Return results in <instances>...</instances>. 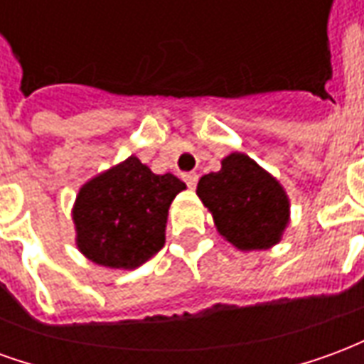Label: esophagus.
I'll list each match as a JSON object with an SVG mask.
<instances>
[{"label": "esophagus", "mask_w": 364, "mask_h": 364, "mask_svg": "<svg viewBox=\"0 0 364 364\" xmlns=\"http://www.w3.org/2000/svg\"><path fill=\"white\" fill-rule=\"evenodd\" d=\"M183 181L187 183V187H189V189H195V187H197V181H198V175L197 173H185L183 175Z\"/></svg>", "instance_id": "obj_1"}]
</instances>
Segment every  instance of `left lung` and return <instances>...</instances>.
I'll list each match as a JSON object with an SVG mask.
<instances>
[{
  "label": "left lung",
  "instance_id": "obj_1",
  "mask_svg": "<svg viewBox=\"0 0 364 364\" xmlns=\"http://www.w3.org/2000/svg\"><path fill=\"white\" fill-rule=\"evenodd\" d=\"M197 195L218 232L237 250H267L289 224V198L281 183L245 154H230L220 171L200 177Z\"/></svg>",
  "mask_w": 364,
  "mask_h": 364
}]
</instances>
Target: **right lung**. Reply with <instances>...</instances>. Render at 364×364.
<instances>
[{
	"mask_svg": "<svg viewBox=\"0 0 364 364\" xmlns=\"http://www.w3.org/2000/svg\"><path fill=\"white\" fill-rule=\"evenodd\" d=\"M185 183L134 156L85 183L74 206L77 247L103 267L134 269L166 244L169 205Z\"/></svg>",
	"mask_w": 364,
	"mask_h": 364,
	"instance_id": "right-lung-1",
	"label": "right lung"
}]
</instances>
